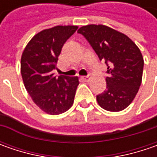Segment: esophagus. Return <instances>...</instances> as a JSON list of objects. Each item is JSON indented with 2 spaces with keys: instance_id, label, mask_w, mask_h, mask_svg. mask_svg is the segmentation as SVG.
Returning <instances> with one entry per match:
<instances>
[{
  "instance_id": "1",
  "label": "esophagus",
  "mask_w": 157,
  "mask_h": 157,
  "mask_svg": "<svg viewBox=\"0 0 157 157\" xmlns=\"http://www.w3.org/2000/svg\"><path fill=\"white\" fill-rule=\"evenodd\" d=\"M82 79H83L84 81L89 82L90 81V79H91V78H90L89 76H85V77H82Z\"/></svg>"
}]
</instances>
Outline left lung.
<instances>
[{
    "label": "left lung",
    "instance_id": "left-lung-1",
    "mask_svg": "<svg viewBox=\"0 0 157 157\" xmlns=\"http://www.w3.org/2000/svg\"><path fill=\"white\" fill-rule=\"evenodd\" d=\"M107 65L106 90L97 95L106 111L120 112L134 100L142 84L144 60L138 46L125 34L103 24H88L78 30Z\"/></svg>",
    "mask_w": 157,
    "mask_h": 157
}]
</instances>
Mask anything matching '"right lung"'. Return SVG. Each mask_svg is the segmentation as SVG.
<instances>
[{
	"label": "right lung",
	"mask_w": 157,
	"mask_h": 157,
	"mask_svg": "<svg viewBox=\"0 0 157 157\" xmlns=\"http://www.w3.org/2000/svg\"><path fill=\"white\" fill-rule=\"evenodd\" d=\"M78 26L57 25L36 34L24 48L21 58L22 81L34 103L52 115L63 113L73 104L79 84L78 77L59 75L52 71L62 47Z\"/></svg>",
	"instance_id": "1"
}]
</instances>
